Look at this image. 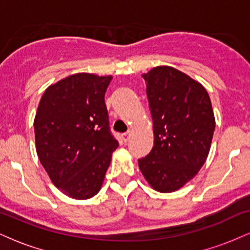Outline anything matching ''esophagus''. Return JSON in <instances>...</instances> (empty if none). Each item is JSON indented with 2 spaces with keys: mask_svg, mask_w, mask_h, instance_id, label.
<instances>
[{
  "mask_svg": "<svg viewBox=\"0 0 250 250\" xmlns=\"http://www.w3.org/2000/svg\"><path fill=\"white\" fill-rule=\"evenodd\" d=\"M121 137H122V140L125 142H127L129 139H130V133H125V134H122L121 135Z\"/></svg>",
  "mask_w": 250,
  "mask_h": 250,
  "instance_id": "1",
  "label": "esophagus"
}]
</instances>
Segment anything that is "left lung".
Segmentation results:
<instances>
[{"label": "left lung", "instance_id": "1", "mask_svg": "<svg viewBox=\"0 0 250 250\" xmlns=\"http://www.w3.org/2000/svg\"><path fill=\"white\" fill-rule=\"evenodd\" d=\"M153 117L154 146L140 170L160 193L182 188L205 165L215 130L209 95L201 83L168 65L143 74Z\"/></svg>", "mask_w": 250, "mask_h": 250}]
</instances>
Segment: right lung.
<instances>
[{
    "label": "right lung",
    "mask_w": 250,
    "mask_h": 250,
    "mask_svg": "<svg viewBox=\"0 0 250 250\" xmlns=\"http://www.w3.org/2000/svg\"><path fill=\"white\" fill-rule=\"evenodd\" d=\"M111 79L74 74L45 89L37 107V156L51 182L73 199L87 200L99 193L119 147L104 102Z\"/></svg>",
    "instance_id": "1"
}]
</instances>
